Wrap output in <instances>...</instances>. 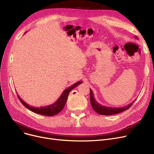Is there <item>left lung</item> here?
<instances>
[{
	"mask_svg": "<svg viewBox=\"0 0 154 154\" xmlns=\"http://www.w3.org/2000/svg\"><path fill=\"white\" fill-rule=\"evenodd\" d=\"M135 38L138 39V37L135 36ZM90 92H91V106L93 108V109L100 115H103V116H110V115H114L117 114H119L120 112H122L128 109L131 107L132 105L133 104L134 102L128 104L127 106H124V107H106L103 106L102 105L99 103L96 100L94 97V94L90 88Z\"/></svg>",
	"mask_w": 154,
	"mask_h": 154,
	"instance_id": "obj_1",
	"label": "left lung"
}]
</instances>
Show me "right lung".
<instances>
[{
  "instance_id": "add662e5",
  "label": "right lung",
  "mask_w": 154,
  "mask_h": 154,
  "mask_svg": "<svg viewBox=\"0 0 154 154\" xmlns=\"http://www.w3.org/2000/svg\"><path fill=\"white\" fill-rule=\"evenodd\" d=\"M82 83V81H79L75 83L74 84H73L70 87H68L66 90L63 91V93L60 96V97L55 103L51 105H48V106H47L40 107H35L33 106H30L29 104L26 103L25 102H24L20 97V96L18 94H17V96H18L19 99L20 100V101L23 106L29 110H31L32 112H34L36 113V114H38L45 116H54L55 115L59 114V113L63 109L65 104H66L67 100V98L70 92L73 89V88H74L78 85Z\"/></svg>"
}]
</instances>
